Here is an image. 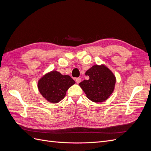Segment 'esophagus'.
Wrapping results in <instances>:
<instances>
[{
    "instance_id": "esophagus-1",
    "label": "esophagus",
    "mask_w": 151,
    "mask_h": 151,
    "mask_svg": "<svg viewBox=\"0 0 151 151\" xmlns=\"http://www.w3.org/2000/svg\"><path fill=\"white\" fill-rule=\"evenodd\" d=\"M76 83H77V84L80 83L81 82V78H80V77H77V78L76 79Z\"/></svg>"
}]
</instances>
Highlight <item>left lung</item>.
Segmentation results:
<instances>
[{
  "mask_svg": "<svg viewBox=\"0 0 151 151\" xmlns=\"http://www.w3.org/2000/svg\"><path fill=\"white\" fill-rule=\"evenodd\" d=\"M89 80L79 84L91 101L101 103L106 100L113 92L116 83L115 76L104 65L93 66L86 72Z\"/></svg>",
  "mask_w": 151,
  "mask_h": 151,
  "instance_id": "8db88e82",
  "label": "left lung"
}]
</instances>
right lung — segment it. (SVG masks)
Returning <instances> with one entry per match:
<instances>
[{"label": "right lung", "mask_w": 151, "mask_h": 151, "mask_svg": "<svg viewBox=\"0 0 151 151\" xmlns=\"http://www.w3.org/2000/svg\"><path fill=\"white\" fill-rule=\"evenodd\" d=\"M75 83L69 76H63L53 70L39 80L38 88L41 94L47 101L57 103L64 98L67 89Z\"/></svg>", "instance_id": "right-lung-1"}]
</instances>
